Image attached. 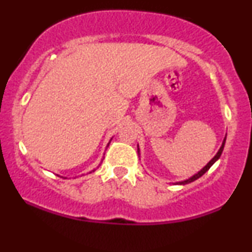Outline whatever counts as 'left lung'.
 Instances as JSON below:
<instances>
[{
	"mask_svg": "<svg viewBox=\"0 0 252 252\" xmlns=\"http://www.w3.org/2000/svg\"><path fill=\"white\" fill-rule=\"evenodd\" d=\"M225 141H226V137H225V138H224V141H222L221 147H220V148H219L218 153H217V154L215 155V158H213L212 160H211L210 162L207 163L206 166L204 167V168H202L201 170H199V172L196 173V174H194L193 176H190V178H189V179H186V180H184V181H179V182H175V184H176V185H186V184H189V182L195 181L196 179H199V178H200V176L204 175L205 173H206L207 170H209V169L211 168V166H212V164L215 163L216 161L218 160L219 158H220V155H221V153H222V149H224V146H225ZM137 153H138V156H140V149H138V148H137Z\"/></svg>",
	"mask_w": 252,
	"mask_h": 252,
	"instance_id": "left-lung-1",
	"label": "left lung"
}]
</instances>
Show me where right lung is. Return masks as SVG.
<instances>
[{
    "label": "right lung",
    "instance_id": "obj_1",
    "mask_svg": "<svg viewBox=\"0 0 252 252\" xmlns=\"http://www.w3.org/2000/svg\"><path fill=\"white\" fill-rule=\"evenodd\" d=\"M110 141H111V140H110ZM109 144H110V142H109V143H108V147H109ZM92 172H94V170H92Z\"/></svg>",
    "mask_w": 252,
    "mask_h": 252
}]
</instances>
